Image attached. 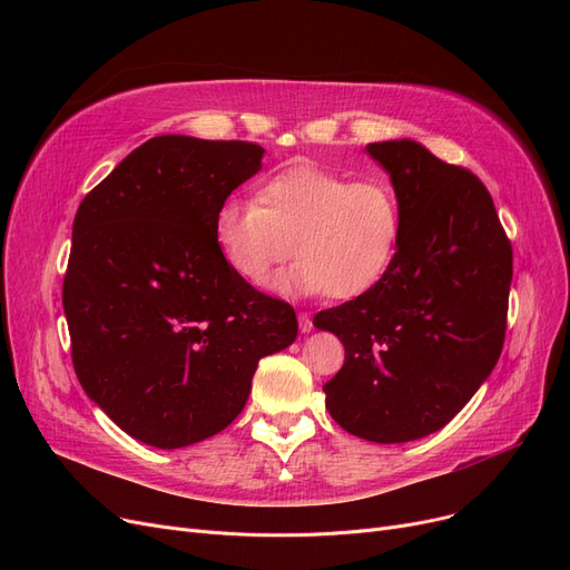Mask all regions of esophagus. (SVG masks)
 Here are the masks:
<instances>
[{
  "label": "esophagus",
  "mask_w": 570,
  "mask_h": 570,
  "mask_svg": "<svg viewBox=\"0 0 570 570\" xmlns=\"http://www.w3.org/2000/svg\"><path fill=\"white\" fill-rule=\"evenodd\" d=\"M298 326H301L303 334L312 332V317L307 315V312H298Z\"/></svg>",
  "instance_id": "1"
}]
</instances>
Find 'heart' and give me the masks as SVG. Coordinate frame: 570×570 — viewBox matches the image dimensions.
Returning a JSON list of instances; mask_svg holds the SVG:
<instances>
[{"label": "heart", "mask_w": 570, "mask_h": 570, "mask_svg": "<svg viewBox=\"0 0 570 570\" xmlns=\"http://www.w3.org/2000/svg\"><path fill=\"white\" fill-rule=\"evenodd\" d=\"M405 232L402 200L389 177L353 179L317 165H293L265 179L253 200L227 198L213 234L227 267L265 284L291 253L296 265L279 288L347 301L391 272Z\"/></svg>", "instance_id": "heart-1"}]
</instances>
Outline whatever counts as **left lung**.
<instances>
[{"label":"left lung","instance_id":"obj_1","mask_svg":"<svg viewBox=\"0 0 570 570\" xmlns=\"http://www.w3.org/2000/svg\"><path fill=\"white\" fill-rule=\"evenodd\" d=\"M405 213L397 258L355 301L317 312L345 347L324 383L336 424L372 443L424 438L462 410L498 364L511 242L483 181L400 139L366 146Z\"/></svg>","mask_w":570,"mask_h":570}]
</instances>
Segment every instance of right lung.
Returning a JSON list of instances; mask_svg holds the SVG:
<instances>
[{"instance_id": "add662e5", "label": "right lung", "mask_w": 570, "mask_h": 570, "mask_svg": "<svg viewBox=\"0 0 570 570\" xmlns=\"http://www.w3.org/2000/svg\"><path fill=\"white\" fill-rule=\"evenodd\" d=\"M263 146L163 135L91 189L63 277L85 393L146 445L200 443L242 414L261 357L298 336L293 307L219 255L217 206L261 170Z\"/></svg>"}]
</instances>
